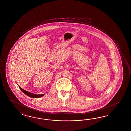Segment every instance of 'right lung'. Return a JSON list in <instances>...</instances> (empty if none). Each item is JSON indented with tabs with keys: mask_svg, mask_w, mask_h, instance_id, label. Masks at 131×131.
<instances>
[{
	"mask_svg": "<svg viewBox=\"0 0 131 131\" xmlns=\"http://www.w3.org/2000/svg\"><path fill=\"white\" fill-rule=\"evenodd\" d=\"M19 87L20 88V90L24 93V94H25L26 95H28L29 96L32 97V98H38V97H40L41 96H43L44 95V94H41V95H36V94H32V93L29 92L25 91V90L23 89V88H21V87L19 86Z\"/></svg>",
	"mask_w": 131,
	"mask_h": 131,
	"instance_id": "1",
	"label": "right lung"
}]
</instances>
